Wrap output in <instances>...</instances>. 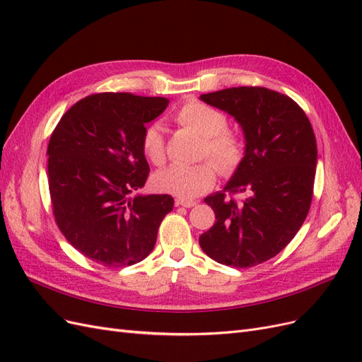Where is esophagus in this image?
<instances>
[{
  "label": "esophagus",
  "mask_w": 362,
  "mask_h": 362,
  "mask_svg": "<svg viewBox=\"0 0 362 362\" xmlns=\"http://www.w3.org/2000/svg\"><path fill=\"white\" fill-rule=\"evenodd\" d=\"M196 204V201H189V199H177L175 201V205L177 206H185V208H192V206H194Z\"/></svg>",
  "instance_id": "34e87169"
}]
</instances>
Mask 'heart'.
Returning <instances> with one entry per match:
<instances>
[{"instance_id": "1", "label": "heart", "mask_w": 362, "mask_h": 362, "mask_svg": "<svg viewBox=\"0 0 362 362\" xmlns=\"http://www.w3.org/2000/svg\"><path fill=\"white\" fill-rule=\"evenodd\" d=\"M175 119L204 139L202 157L210 158L221 172L231 173L242 161L243 144L235 134L226 131V117L223 113L204 103L192 101L181 108ZM141 149L156 166H161L166 160V146L160 124L146 127L141 136ZM214 181L216 168L208 161L193 166L172 164L154 177L157 190L178 196L181 199H192L210 190Z\"/></svg>"}]
</instances>
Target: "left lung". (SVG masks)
I'll return each mask as SVG.
<instances>
[{
    "mask_svg": "<svg viewBox=\"0 0 362 362\" xmlns=\"http://www.w3.org/2000/svg\"><path fill=\"white\" fill-rule=\"evenodd\" d=\"M199 100L234 117L245 137L243 158L223 189L245 199L237 204L222 192L206 196L216 222L199 245L225 266L261 264L291 242L310 211L317 168L313 127L291 98L266 87H233Z\"/></svg>",
    "mask_w": 362,
    "mask_h": 362,
    "instance_id": "8db88e82",
    "label": "left lung"
}]
</instances>
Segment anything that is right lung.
<instances>
[{
  "label": "right lung",
  "mask_w": 362,
  "mask_h": 362,
  "mask_svg": "<svg viewBox=\"0 0 362 362\" xmlns=\"http://www.w3.org/2000/svg\"><path fill=\"white\" fill-rule=\"evenodd\" d=\"M168 98L96 93L72 105L49 139L48 184L56 222L68 242L107 267L145 259L173 208L170 194H144L149 164L146 124Z\"/></svg>",
  "instance_id": "add662e5"
}]
</instances>
